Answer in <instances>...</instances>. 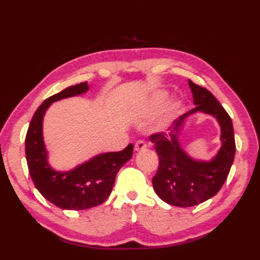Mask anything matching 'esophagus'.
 <instances>
[{
  "mask_svg": "<svg viewBox=\"0 0 260 260\" xmlns=\"http://www.w3.org/2000/svg\"><path fill=\"white\" fill-rule=\"evenodd\" d=\"M146 148V142L144 140H139L135 143V151L141 152L144 151Z\"/></svg>",
  "mask_w": 260,
  "mask_h": 260,
  "instance_id": "esophagus-1",
  "label": "esophagus"
}]
</instances>
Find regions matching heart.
I'll return each mask as SVG.
<instances>
[{"label":"heart","instance_id":"heart-1","mask_svg":"<svg viewBox=\"0 0 260 260\" xmlns=\"http://www.w3.org/2000/svg\"><path fill=\"white\" fill-rule=\"evenodd\" d=\"M167 98H168L167 92H164V91L157 92L156 95L152 98L151 104H150L151 108H152L153 110H154V109L161 108V107L163 106V105L165 104V102H167Z\"/></svg>","mask_w":260,"mask_h":260}]
</instances>
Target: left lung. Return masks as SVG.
Listing matches in <instances>:
<instances>
[{"label":"left lung","mask_w":260,"mask_h":260,"mask_svg":"<svg viewBox=\"0 0 260 260\" xmlns=\"http://www.w3.org/2000/svg\"><path fill=\"white\" fill-rule=\"evenodd\" d=\"M189 85L196 107L176 119L169 134L158 132L150 136L158 155V169L152 179L154 191L164 202L182 208L197 206L217 194L228 178L236 153L233 121L228 113L206 88L190 79ZM196 111L214 115L222 126L223 145L211 162L194 161L178 144L181 124Z\"/></svg>","instance_id":"8db88e82"}]
</instances>
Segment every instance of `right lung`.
<instances>
[{
  "instance_id": "right-lung-1",
  "label": "right lung",
  "mask_w": 260,
  "mask_h": 260,
  "mask_svg": "<svg viewBox=\"0 0 260 260\" xmlns=\"http://www.w3.org/2000/svg\"><path fill=\"white\" fill-rule=\"evenodd\" d=\"M87 90L85 81L47 98L36 110L25 136V157L33 183L48 201L64 210H85L104 203L117 172L133 156L134 146L128 144L123 151L99 154L68 172H57L49 167L42 136L43 115L51 103Z\"/></svg>"
}]
</instances>
